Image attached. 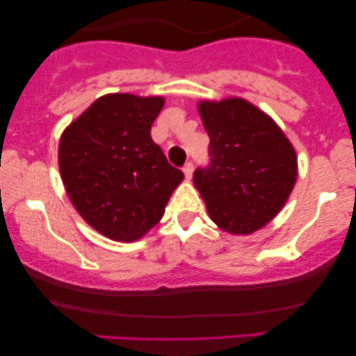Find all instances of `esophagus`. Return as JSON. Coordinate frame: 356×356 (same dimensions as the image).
<instances>
[{"label": "esophagus", "mask_w": 356, "mask_h": 356, "mask_svg": "<svg viewBox=\"0 0 356 356\" xmlns=\"http://www.w3.org/2000/svg\"><path fill=\"white\" fill-rule=\"evenodd\" d=\"M182 172H184V175H186L187 181H191V179H192V172H194V165H192L191 162H187V164L184 165Z\"/></svg>", "instance_id": "34e87169"}]
</instances>
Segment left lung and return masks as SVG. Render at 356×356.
<instances>
[{"instance_id":"left-lung-1","label":"left lung","mask_w":356,"mask_h":356,"mask_svg":"<svg viewBox=\"0 0 356 356\" xmlns=\"http://www.w3.org/2000/svg\"><path fill=\"white\" fill-rule=\"evenodd\" d=\"M211 165L194 172L212 222L232 236L263 229L280 214L298 179L296 150L280 125L241 97L201 100Z\"/></svg>"}]
</instances>
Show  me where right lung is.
Instances as JSON below:
<instances>
[{"mask_svg":"<svg viewBox=\"0 0 356 356\" xmlns=\"http://www.w3.org/2000/svg\"><path fill=\"white\" fill-rule=\"evenodd\" d=\"M164 104L161 95L107 93L61 134L65 191L85 222L105 238L132 243L145 236L184 181L150 137Z\"/></svg>","mask_w":356,"mask_h":356,"instance_id":"obj_1","label":"right lung"}]
</instances>
